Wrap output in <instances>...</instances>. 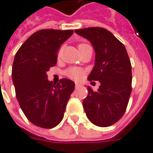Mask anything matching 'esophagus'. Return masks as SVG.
<instances>
[{"mask_svg":"<svg viewBox=\"0 0 153 153\" xmlns=\"http://www.w3.org/2000/svg\"><path fill=\"white\" fill-rule=\"evenodd\" d=\"M81 84H79V83H76L75 84V87H76V88H81Z\"/></svg>","mask_w":153,"mask_h":153,"instance_id":"esophagus-1","label":"esophagus"}]
</instances>
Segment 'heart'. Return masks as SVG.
I'll return each mask as SVG.
<instances>
[{
	"mask_svg": "<svg viewBox=\"0 0 153 153\" xmlns=\"http://www.w3.org/2000/svg\"><path fill=\"white\" fill-rule=\"evenodd\" d=\"M82 45L84 44H80L78 46V48L82 46ZM82 74H83V71L80 68L77 67L69 68L67 71H65V75L67 76L68 77H70V78L73 80H79L82 76Z\"/></svg>",
	"mask_w": 153,
	"mask_h": 153,
	"instance_id": "heart-1",
	"label": "heart"
}]
</instances>
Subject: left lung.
I'll list each match as a JSON object with an SVG mask.
<instances>
[{"label":"left lung","instance_id":"left-lung-1","mask_svg":"<svg viewBox=\"0 0 153 153\" xmlns=\"http://www.w3.org/2000/svg\"><path fill=\"white\" fill-rule=\"evenodd\" d=\"M75 32L93 45L95 62L88 79L100 82L97 91L88 87L83 109L94 125L111 126L124 114L132 91V68L126 48L104 28L89 27Z\"/></svg>","mask_w":153,"mask_h":153}]
</instances>
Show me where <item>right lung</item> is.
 Returning a JSON list of instances; mask_svg holds the SVG:
<instances>
[{
  "label": "right lung",
  "instance_id": "obj_1",
  "mask_svg": "<svg viewBox=\"0 0 153 153\" xmlns=\"http://www.w3.org/2000/svg\"><path fill=\"white\" fill-rule=\"evenodd\" d=\"M73 30H41L31 35L15 54L12 78L23 112L33 124L43 128L57 126L75 89L67 78L53 83L47 71L57 63V53Z\"/></svg>",
  "mask_w": 153,
  "mask_h": 153
}]
</instances>
